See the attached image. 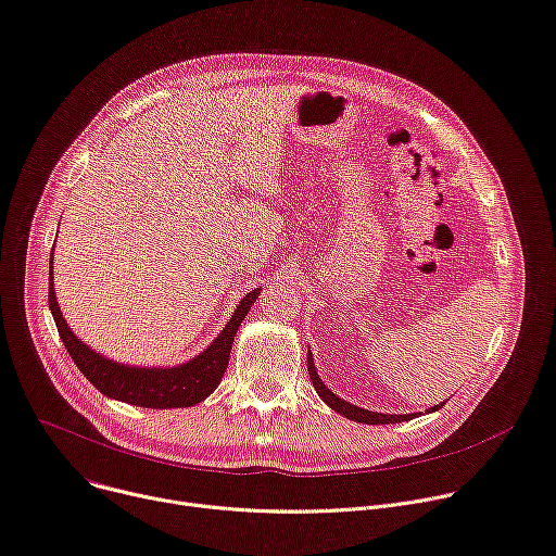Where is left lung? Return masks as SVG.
<instances>
[{
	"label": "left lung",
	"instance_id": "left-lung-1",
	"mask_svg": "<svg viewBox=\"0 0 556 556\" xmlns=\"http://www.w3.org/2000/svg\"><path fill=\"white\" fill-rule=\"evenodd\" d=\"M306 368H309V378H312V382H314L316 393L323 397V402H325L329 408H333L336 413H340V415H344V417H349V419H353V421H359V424H397V421H408V419L415 417V413H406V415H384V413H378V410L359 408V406H355V404H351V402H344L342 397H338L336 393H331V391L325 387V382L320 380V376H318V371H316L314 357H312V351H309V355H306ZM442 406H444V404L430 406L428 413H430V410H440Z\"/></svg>",
	"mask_w": 556,
	"mask_h": 556
}]
</instances>
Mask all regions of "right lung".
<instances>
[{
    "label": "right lung",
    "mask_w": 556,
    "mask_h": 556,
    "mask_svg": "<svg viewBox=\"0 0 556 556\" xmlns=\"http://www.w3.org/2000/svg\"><path fill=\"white\" fill-rule=\"evenodd\" d=\"M261 287L247 293L225 329L216 336V340L192 359L176 366H130L121 364L110 357H103L86 342H81L66 318L61 316V306L54 295L52 285V258H50V285H48V304L54 318L61 342L68 349L79 371L88 378V382L101 391L105 397L143 406V408H182L203 402L207 395L216 391L223 380L225 368L229 364L231 342L244 316L250 314L252 304L256 302Z\"/></svg>",
    "instance_id": "add662e5"
}]
</instances>
